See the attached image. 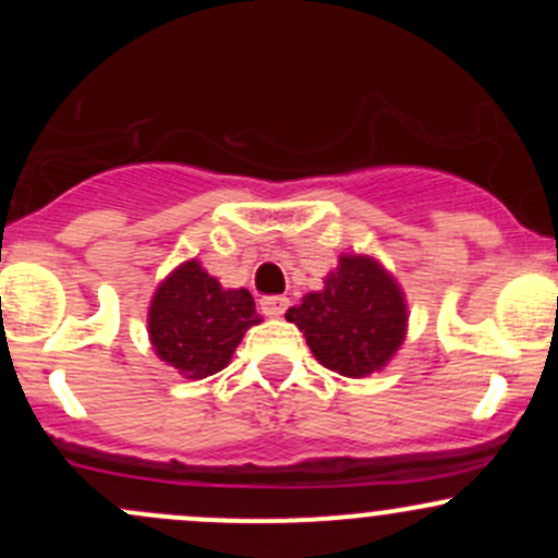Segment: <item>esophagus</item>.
<instances>
[{
  "label": "esophagus",
  "instance_id": "obj_1",
  "mask_svg": "<svg viewBox=\"0 0 558 558\" xmlns=\"http://www.w3.org/2000/svg\"><path fill=\"white\" fill-rule=\"evenodd\" d=\"M258 307H262V313L267 318H280V315L289 311V300L286 296H262Z\"/></svg>",
  "mask_w": 558,
  "mask_h": 558
}]
</instances>
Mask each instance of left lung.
<instances>
[{"label": "left lung", "instance_id": "obj_1", "mask_svg": "<svg viewBox=\"0 0 558 558\" xmlns=\"http://www.w3.org/2000/svg\"><path fill=\"white\" fill-rule=\"evenodd\" d=\"M286 318L305 331L324 367L345 378H364L386 367L402 345L408 311L402 291L378 262L342 256L326 278V289L307 294Z\"/></svg>", "mask_w": 558, "mask_h": 558}]
</instances>
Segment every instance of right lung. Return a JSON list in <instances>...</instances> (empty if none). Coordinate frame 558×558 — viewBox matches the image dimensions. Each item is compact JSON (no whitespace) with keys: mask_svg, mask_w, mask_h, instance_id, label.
I'll list each match as a JSON object with an SVG mask.
<instances>
[{"mask_svg":"<svg viewBox=\"0 0 558 558\" xmlns=\"http://www.w3.org/2000/svg\"><path fill=\"white\" fill-rule=\"evenodd\" d=\"M258 320L245 289L223 291L199 262H185L156 291L148 331L159 359L185 378H207L227 367L247 326Z\"/></svg>","mask_w":558,"mask_h":558,"instance_id":"right-lung-1","label":"right lung"}]
</instances>
